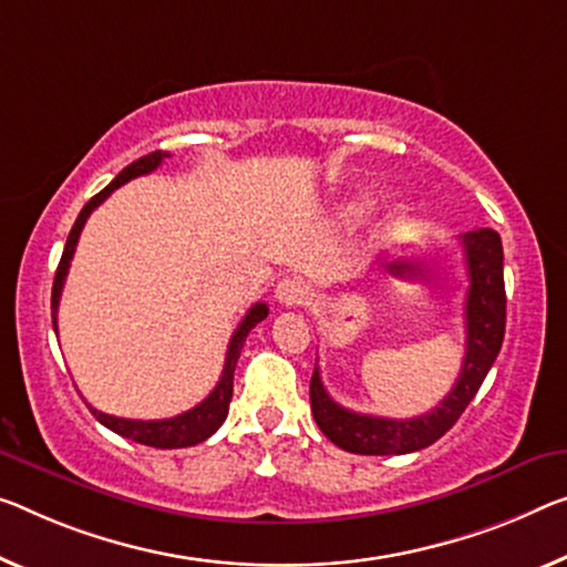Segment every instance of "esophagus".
Returning <instances> with one entry per match:
<instances>
[{"instance_id": "obj_1", "label": "esophagus", "mask_w": 567, "mask_h": 567, "mask_svg": "<svg viewBox=\"0 0 567 567\" xmlns=\"http://www.w3.org/2000/svg\"><path fill=\"white\" fill-rule=\"evenodd\" d=\"M276 299L284 307H301L311 299V286L301 276H286L276 286Z\"/></svg>"}]
</instances>
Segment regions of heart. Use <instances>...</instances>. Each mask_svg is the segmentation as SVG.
<instances>
[{
  "mask_svg": "<svg viewBox=\"0 0 567 567\" xmlns=\"http://www.w3.org/2000/svg\"><path fill=\"white\" fill-rule=\"evenodd\" d=\"M374 207V197L372 195H352L350 199H344V205L339 207V215L344 217V220H360V217L368 215Z\"/></svg>",
  "mask_w": 567,
  "mask_h": 567,
  "instance_id": "heart-1",
  "label": "heart"
}]
</instances>
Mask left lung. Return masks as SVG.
<instances>
[{
    "label": "left lung",
    "mask_w": 567,
    "mask_h": 567,
    "mask_svg": "<svg viewBox=\"0 0 567 567\" xmlns=\"http://www.w3.org/2000/svg\"><path fill=\"white\" fill-rule=\"evenodd\" d=\"M466 256V357L461 364L456 385L441 400L435 411L395 421V417L352 413L334 403L319 378L311 374V413L313 421L334 446L362 456L411 454L431 446L454 425L466 405L482 388L502 350L504 321H507V296H504V254L502 238L492 228H476L461 235Z\"/></svg>",
    "instance_id": "8db88e82"
}]
</instances>
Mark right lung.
<instances>
[{"label": "right lung", "mask_w": 567, "mask_h": 567, "mask_svg": "<svg viewBox=\"0 0 567 567\" xmlns=\"http://www.w3.org/2000/svg\"><path fill=\"white\" fill-rule=\"evenodd\" d=\"M164 159H169V152H152V154L142 156V159L132 162L126 169H121L116 174V179H113L109 187H103L99 195L91 197L81 210V215H78L73 230L65 240V250H63V258H60V264H58L55 281H52V301L50 303H52V329H55V332H58L60 293H63L68 268H71L78 238H81V230H83L85 220H89L91 213L113 193V189L126 185L128 179L154 172ZM266 317H268L266 303H254V307L248 309V313L243 317L238 329H235L233 337H230L228 354H225V368H223L220 380H217L213 393L207 395L203 403L195 405L193 411L179 413L174 417H164V421H132V417H116V415L101 413V411H95V408H91L95 421L106 425V429H111L113 433L124 435V439H132L136 443H144V446H154V449H187V446H195V443L207 441L217 429H220L225 417H228V405H230V398H233V374H235V364H238L243 344H246V337L250 334V329H254L258 321H264Z\"/></svg>", "instance_id": "right-lung-1"}]
</instances>
